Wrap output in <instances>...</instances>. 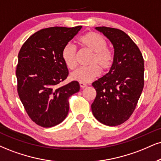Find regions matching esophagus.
I'll return each instance as SVG.
<instances>
[{
	"label": "esophagus",
	"instance_id": "esophagus-1",
	"mask_svg": "<svg viewBox=\"0 0 161 161\" xmlns=\"http://www.w3.org/2000/svg\"><path fill=\"white\" fill-rule=\"evenodd\" d=\"M79 84H80V88H85V87H86L87 86L86 84H84V83H81V82L79 83Z\"/></svg>",
	"mask_w": 161,
	"mask_h": 161
}]
</instances>
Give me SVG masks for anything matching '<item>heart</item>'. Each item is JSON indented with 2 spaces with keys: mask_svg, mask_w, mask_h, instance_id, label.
Here are the masks:
<instances>
[{
  "mask_svg": "<svg viewBox=\"0 0 161 161\" xmlns=\"http://www.w3.org/2000/svg\"><path fill=\"white\" fill-rule=\"evenodd\" d=\"M79 44L92 52L88 63L89 65L77 69L71 74V78L81 83H88L98 77L100 69L106 71L114 63L113 51L107 47L106 39L102 35L95 32H89L80 37ZM62 59L68 69L73 70L77 67V50L71 43H68L62 50Z\"/></svg>",
  "mask_w": 161,
  "mask_h": 161,
  "instance_id": "obj_1",
  "label": "heart"
}]
</instances>
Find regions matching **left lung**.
Here are the masks:
<instances>
[{
	"label": "left lung",
	"mask_w": 161,
	"mask_h": 161,
	"mask_svg": "<svg viewBox=\"0 0 161 161\" xmlns=\"http://www.w3.org/2000/svg\"><path fill=\"white\" fill-rule=\"evenodd\" d=\"M114 47V63L104 76L92 83L96 97L93 116L105 125L116 126L130 118L144 86V59L128 35L121 30L97 27Z\"/></svg>",
	"instance_id": "left-lung-1"
}]
</instances>
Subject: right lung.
<instances>
[{
  "instance_id": "obj_1",
  "label": "right lung",
  "mask_w": 161,
  "mask_h": 161,
  "mask_svg": "<svg viewBox=\"0 0 161 161\" xmlns=\"http://www.w3.org/2000/svg\"><path fill=\"white\" fill-rule=\"evenodd\" d=\"M81 27L42 29L31 36L20 49L15 71L18 93L31 120L43 128L55 126L65 119L69 97L80 90L77 81L63 86L59 84L69 75L62 50Z\"/></svg>"
}]
</instances>
